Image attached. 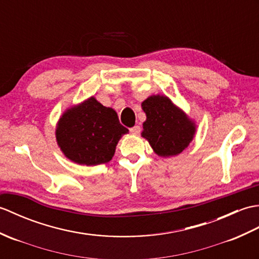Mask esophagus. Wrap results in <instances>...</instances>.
<instances>
[{
    "instance_id": "obj_1",
    "label": "esophagus",
    "mask_w": 259,
    "mask_h": 259,
    "mask_svg": "<svg viewBox=\"0 0 259 259\" xmlns=\"http://www.w3.org/2000/svg\"><path fill=\"white\" fill-rule=\"evenodd\" d=\"M130 132L132 134H140L141 133V127L139 125H135L134 127H132V128H130Z\"/></svg>"
}]
</instances>
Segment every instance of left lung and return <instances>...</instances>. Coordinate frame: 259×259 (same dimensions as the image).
Here are the masks:
<instances>
[{
    "instance_id": "obj_1",
    "label": "left lung",
    "mask_w": 259,
    "mask_h": 259,
    "mask_svg": "<svg viewBox=\"0 0 259 259\" xmlns=\"http://www.w3.org/2000/svg\"><path fill=\"white\" fill-rule=\"evenodd\" d=\"M142 110L146 114V119L141 135L158 156H176L191 144L197 127L195 120L168 96H148L142 102Z\"/></svg>"
}]
</instances>
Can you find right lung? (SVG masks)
<instances>
[{
  "instance_id": "right-lung-1",
  "label": "right lung",
  "mask_w": 259,
  "mask_h": 259,
  "mask_svg": "<svg viewBox=\"0 0 259 259\" xmlns=\"http://www.w3.org/2000/svg\"><path fill=\"white\" fill-rule=\"evenodd\" d=\"M127 133L115 110L102 105L94 96L68 107L55 128L56 143L64 156L86 166L110 162L118 141Z\"/></svg>"
}]
</instances>
